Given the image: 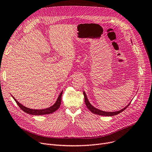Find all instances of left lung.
<instances>
[{"label":"left lung","instance_id":"obj_1","mask_svg":"<svg viewBox=\"0 0 152 152\" xmlns=\"http://www.w3.org/2000/svg\"><path fill=\"white\" fill-rule=\"evenodd\" d=\"M83 94H84V95L85 103H86V105L87 108H88L91 111V112L93 113L94 114H96V115H98L106 116H112L116 115H118L119 113H121L122 111H123L127 107H128L130 105V103H131V102H130L129 104L127 105L126 107H125L124 108H123V109H121L120 110H119V111H112V112H111V111H102V110H100L99 109H97V108H95L94 106H92L90 103L88 99H87V95H86V94L84 91L83 92Z\"/></svg>","mask_w":152,"mask_h":152}]
</instances>
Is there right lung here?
I'll return each instance as SVG.
<instances>
[{
  "instance_id": "obj_1",
  "label": "right lung",
  "mask_w": 152,
  "mask_h": 152,
  "mask_svg": "<svg viewBox=\"0 0 152 152\" xmlns=\"http://www.w3.org/2000/svg\"><path fill=\"white\" fill-rule=\"evenodd\" d=\"M62 93H63V91L60 92V95H58V97L56 100L55 103L53 105H52L51 107L47 108L45 109H31L29 108H27L26 107H25L24 105H23L21 103H20V102H18L17 100L15 99V97H13L12 95V97H13V99L15 100V101L16 102V103H17V105L19 106V107L23 111H25V113L29 114V115H48V114H50L52 113L53 112H55V111H57L59 108L60 106L61 105V95H62Z\"/></svg>"
}]
</instances>
